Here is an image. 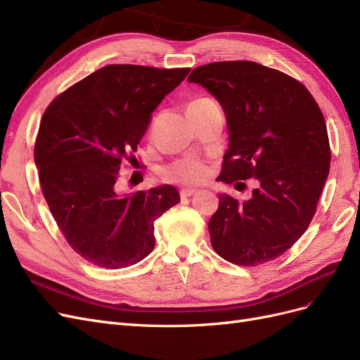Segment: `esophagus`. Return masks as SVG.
I'll list each match as a JSON object with an SVG mask.
<instances>
[{
  "label": "esophagus",
  "mask_w": 360,
  "mask_h": 360,
  "mask_svg": "<svg viewBox=\"0 0 360 360\" xmlns=\"http://www.w3.org/2000/svg\"><path fill=\"white\" fill-rule=\"evenodd\" d=\"M197 192H198L197 189H181L180 191V197L181 198H188V197H192V195H195Z\"/></svg>",
  "instance_id": "esophagus-1"
}]
</instances>
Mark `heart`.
I'll return each mask as SVG.
<instances>
[{
    "instance_id": "1",
    "label": "heart",
    "mask_w": 360,
    "mask_h": 360,
    "mask_svg": "<svg viewBox=\"0 0 360 360\" xmlns=\"http://www.w3.org/2000/svg\"><path fill=\"white\" fill-rule=\"evenodd\" d=\"M210 99H198L193 102H209ZM163 177L172 183L200 184L209 176V167L197 158H183L169 163L162 171Z\"/></svg>"
}]
</instances>
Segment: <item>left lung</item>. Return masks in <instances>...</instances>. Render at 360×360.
<instances>
[{"instance_id":"left-lung-1","label":"left lung","mask_w":360,"mask_h":360,"mask_svg":"<svg viewBox=\"0 0 360 360\" xmlns=\"http://www.w3.org/2000/svg\"><path fill=\"white\" fill-rule=\"evenodd\" d=\"M188 81L204 86L226 117L230 144L217 180H258L246 201L219 195L212 246L237 266L275 259L307 231L329 176L320 108L299 81L254 61L205 64Z\"/></svg>"}]
</instances>
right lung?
<instances>
[{"instance_id": "1", "label": "right lung", "mask_w": 360, "mask_h": 360, "mask_svg": "<svg viewBox=\"0 0 360 360\" xmlns=\"http://www.w3.org/2000/svg\"><path fill=\"white\" fill-rule=\"evenodd\" d=\"M189 70L110 64L56 97L41 117L34 160L43 197L68 243L96 266L139 263L155 248V221L180 202L171 184L117 189L151 112Z\"/></svg>"}]
</instances>
